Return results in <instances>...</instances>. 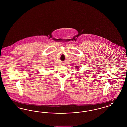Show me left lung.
<instances>
[{"label": "left lung", "mask_w": 127, "mask_h": 127, "mask_svg": "<svg viewBox=\"0 0 127 127\" xmlns=\"http://www.w3.org/2000/svg\"><path fill=\"white\" fill-rule=\"evenodd\" d=\"M77 66V67H76V69H79V67H78V66Z\"/></svg>", "instance_id": "obj_1"}]
</instances>
